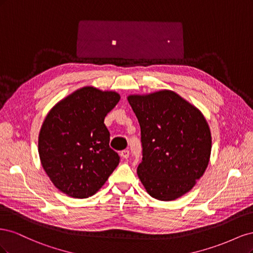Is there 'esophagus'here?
Instances as JSON below:
<instances>
[{
  "label": "esophagus",
  "mask_w": 253,
  "mask_h": 253,
  "mask_svg": "<svg viewBox=\"0 0 253 253\" xmlns=\"http://www.w3.org/2000/svg\"><path fill=\"white\" fill-rule=\"evenodd\" d=\"M128 156H129V150H127V149H126V150H124V151H121V157L122 158H128Z\"/></svg>",
  "instance_id": "34e87169"
}]
</instances>
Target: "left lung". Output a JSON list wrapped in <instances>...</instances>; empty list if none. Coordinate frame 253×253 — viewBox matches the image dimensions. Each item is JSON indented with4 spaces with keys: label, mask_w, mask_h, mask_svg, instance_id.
Wrapping results in <instances>:
<instances>
[{
    "label": "left lung",
    "mask_w": 253,
    "mask_h": 253,
    "mask_svg": "<svg viewBox=\"0 0 253 253\" xmlns=\"http://www.w3.org/2000/svg\"><path fill=\"white\" fill-rule=\"evenodd\" d=\"M127 100L141 131L138 177L152 197L174 201L189 192L208 167L212 147L208 122L173 90L129 95Z\"/></svg>",
    "instance_id": "obj_1"
}]
</instances>
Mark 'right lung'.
<instances>
[{
  "label": "right lung",
  "mask_w": 253,
  "mask_h": 253,
  "mask_svg": "<svg viewBox=\"0 0 253 253\" xmlns=\"http://www.w3.org/2000/svg\"><path fill=\"white\" fill-rule=\"evenodd\" d=\"M120 100L116 91L84 86L48 112L38 151L44 171L57 189L75 198L99 191L120 157L110 148L104 118Z\"/></svg>",
  "instance_id": "add662e5"
}]
</instances>
